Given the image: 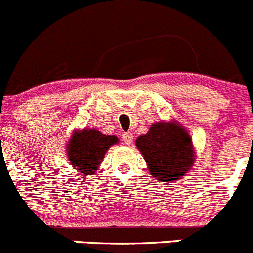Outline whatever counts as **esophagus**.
<instances>
[{
    "label": "esophagus",
    "mask_w": 253,
    "mask_h": 253,
    "mask_svg": "<svg viewBox=\"0 0 253 253\" xmlns=\"http://www.w3.org/2000/svg\"><path fill=\"white\" fill-rule=\"evenodd\" d=\"M133 134L131 133H123L122 135V141L123 144H125V145H130L131 143H133Z\"/></svg>",
    "instance_id": "34e87169"
}]
</instances>
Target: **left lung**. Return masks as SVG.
Returning a JSON list of instances; mask_svg holds the SVG:
<instances>
[{
  "label": "left lung",
  "mask_w": 253,
  "mask_h": 253,
  "mask_svg": "<svg viewBox=\"0 0 253 253\" xmlns=\"http://www.w3.org/2000/svg\"><path fill=\"white\" fill-rule=\"evenodd\" d=\"M135 144L153 176L161 182L179 180L194 164L191 138L176 123H155Z\"/></svg>",
  "instance_id": "left-lung-1"
}]
</instances>
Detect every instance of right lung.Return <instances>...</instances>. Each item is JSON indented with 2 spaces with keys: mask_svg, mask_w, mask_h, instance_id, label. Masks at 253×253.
<instances>
[{
  "mask_svg": "<svg viewBox=\"0 0 253 253\" xmlns=\"http://www.w3.org/2000/svg\"><path fill=\"white\" fill-rule=\"evenodd\" d=\"M118 143L115 135H104L94 129H84L72 135L68 144L69 163L82 175L97 170L108 149Z\"/></svg>",
  "mask_w": 253,
  "mask_h": 253,
  "instance_id": "right-lung-1",
  "label": "right lung"
}]
</instances>
